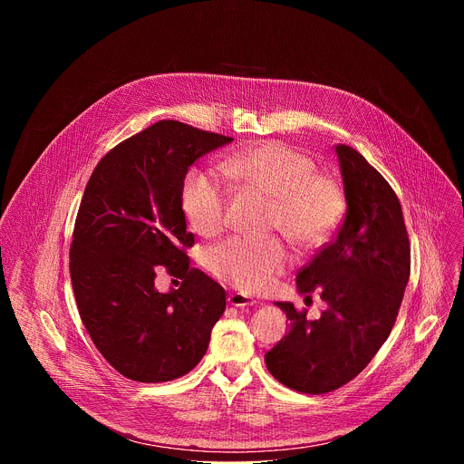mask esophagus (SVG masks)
I'll return each mask as SVG.
<instances>
[{"label":"esophagus","instance_id":"34e87169","mask_svg":"<svg viewBox=\"0 0 464 464\" xmlns=\"http://www.w3.org/2000/svg\"><path fill=\"white\" fill-rule=\"evenodd\" d=\"M227 303H229L231 306H237V308H244V306H253V304H256V301H255L253 297H249V295H246V294H238V292L229 294Z\"/></svg>","mask_w":464,"mask_h":464}]
</instances>
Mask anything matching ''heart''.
Returning a JSON list of instances; mask_svg holds the SVG:
<instances>
[{
  "label": "heart",
  "mask_w": 464,
  "mask_h": 464,
  "mask_svg": "<svg viewBox=\"0 0 464 464\" xmlns=\"http://www.w3.org/2000/svg\"><path fill=\"white\" fill-rule=\"evenodd\" d=\"M315 170L312 158L279 141L246 149L222 165L231 183L270 198V226L301 247L326 242L345 215L338 179ZM227 204L229 194L213 174L200 169L187 174L181 206L198 235L215 237L224 229ZM290 262V251L277 238H229L208 253L209 272L244 292L268 290Z\"/></svg>",
  "instance_id": "b5f03b06"
}]
</instances>
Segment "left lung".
Segmentation results:
<instances>
[{
    "label": "left lung",
    "mask_w": 464,
    "mask_h": 464,
    "mask_svg": "<svg viewBox=\"0 0 464 464\" xmlns=\"http://www.w3.org/2000/svg\"><path fill=\"white\" fill-rule=\"evenodd\" d=\"M336 154L347 215L336 235L297 274V292L326 303L319 319L292 303H276L288 334L266 354L268 371L290 389L334 391L358 376L389 338L411 270L402 208L391 185L347 145Z\"/></svg>",
    "instance_id": "8db88e82"
}]
</instances>
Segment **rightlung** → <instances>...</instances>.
Here are the masks:
<instances>
[{"label": "right lung", "instance_id": "add662e5", "mask_svg": "<svg viewBox=\"0 0 464 464\" xmlns=\"http://www.w3.org/2000/svg\"><path fill=\"white\" fill-rule=\"evenodd\" d=\"M233 138L160 121L119 143L86 185L70 249L81 319L104 360L122 376L158 383L204 358L226 310V290L188 268L181 206L190 165ZM165 266L182 279L167 295L153 286Z\"/></svg>", "mask_w": 464, "mask_h": 464}]
</instances>
